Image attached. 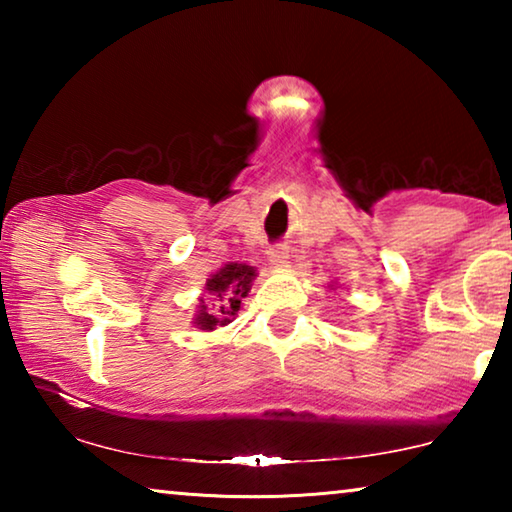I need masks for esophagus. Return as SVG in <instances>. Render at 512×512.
<instances>
[{
	"mask_svg": "<svg viewBox=\"0 0 512 512\" xmlns=\"http://www.w3.org/2000/svg\"><path fill=\"white\" fill-rule=\"evenodd\" d=\"M268 259H271V264L275 268H289V248L287 246H275L268 250Z\"/></svg>",
	"mask_w": 512,
	"mask_h": 512,
	"instance_id": "obj_1",
	"label": "esophagus"
}]
</instances>
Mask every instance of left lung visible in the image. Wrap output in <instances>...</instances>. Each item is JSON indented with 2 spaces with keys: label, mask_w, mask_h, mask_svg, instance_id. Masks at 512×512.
Listing matches in <instances>:
<instances>
[{
  "label": "left lung",
  "mask_w": 512,
  "mask_h": 512,
  "mask_svg": "<svg viewBox=\"0 0 512 512\" xmlns=\"http://www.w3.org/2000/svg\"><path fill=\"white\" fill-rule=\"evenodd\" d=\"M329 287H332V289H336V282H332V284H329Z\"/></svg>",
  "instance_id": "1"
}]
</instances>
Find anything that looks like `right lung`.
Masks as SVG:
<instances>
[{"instance_id":"right-lung-1","label":"right lung","mask_w":512,"mask_h":512,"mask_svg":"<svg viewBox=\"0 0 512 512\" xmlns=\"http://www.w3.org/2000/svg\"><path fill=\"white\" fill-rule=\"evenodd\" d=\"M257 277V268L250 264L230 262L214 271L205 282V293L210 298H198V311L194 316V327L203 329V332H214L216 327H223L237 318L241 309V300H244L250 287H253ZM213 302V309L206 307Z\"/></svg>"}]
</instances>
